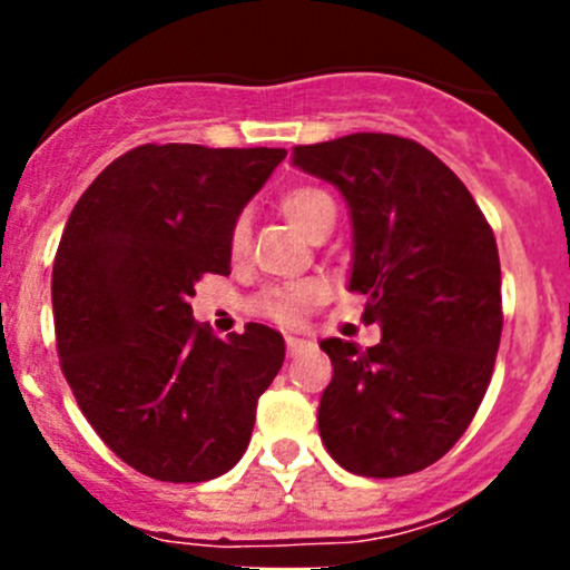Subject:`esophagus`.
<instances>
[{"label":"esophagus","mask_w":570,"mask_h":570,"mask_svg":"<svg viewBox=\"0 0 570 570\" xmlns=\"http://www.w3.org/2000/svg\"><path fill=\"white\" fill-rule=\"evenodd\" d=\"M308 344L312 342H306V338H301V336H286V350H289V355H297L301 350H306Z\"/></svg>","instance_id":"34e87169"}]
</instances>
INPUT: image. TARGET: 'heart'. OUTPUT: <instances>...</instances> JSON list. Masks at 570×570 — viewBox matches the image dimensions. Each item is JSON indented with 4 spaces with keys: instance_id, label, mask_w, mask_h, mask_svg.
<instances>
[{
    "instance_id": "obj_1",
    "label": "heart",
    "mask_w": 570,
    "mask_h": 570,
    "mask_svg": "<svg viewBox=\"0 0 570 570\" xmlns=\"http://www.w3.org/2000/svg\"><path fill=\"white\" fill-rule=\"evenodd\" d=\"M281 212H284L286 220L303 234V237L314 239L320 234H327L336 223V200L331 198V193H325L322 187H312V184H303V187H292L281 195L278 200ZM232 253H243L248 245V220L239 217L232 228ZM322 301V286L314 281H301V284L289 286H275L267 289L258 297L256 308L262 314H267L269 320L281 322V325H295L308 314V308L317 306Z\"/></svg>"
}]
</instances>
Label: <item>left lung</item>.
<instances>
[{
  "label": "left lung",
  "instance_id": "8db88e82",
  "mask_svg": "<svg viewBox=\"0 0 570 570\" xmlns=\"http://www.w3.org/2000/svg\"><path fill=\"white\" fill-rule=\"evenodd\" d=\"M292 165L333 184L353 220L350 292L381 344L325 338L333 381L320 435L342 469L402 476L455 446L474 419L502 336V269L465 184L419 142L358 131L297 146Z\"/></svg>",
  "mask_w": 570,
  "mask_h": 570
}]
</instances>
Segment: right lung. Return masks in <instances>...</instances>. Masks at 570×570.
<instances>
[{
    "mask_svg": "<svg viewBox=\"0 0 570 570\" xmlns=\"http://www.w3.org/2000/svg\"><path fill=\"white\" fill-rule=\"evenodd\" d=\"M284 148L137 146L73 206L51 269L62 375L101 441L140 474L204 482L248 450L284 336H212L195 284L232 273V228Z\"/></svg>",
    "mask_w": 570,
    "mask_h": 570,
    "instance_id": "1",
    "label": "right lung"
}]
</instances>
